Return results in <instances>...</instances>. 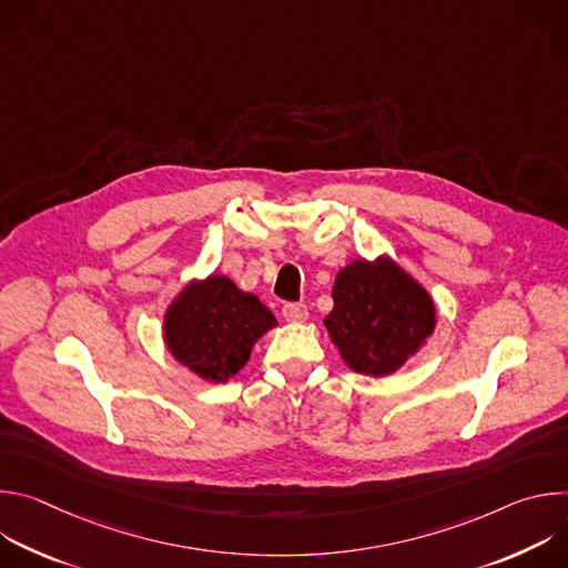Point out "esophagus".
Returning <instances> with one entry per match:
<instances>
[{
	"label": "esophagus",
	"mask_w": 568,
	"mask_h": 568,
	"mask_svg": "<svg viewBox=\"0 0 568 568\" xmlns=\"http://www.w3.org/2000/svg\"><path fill=\"white\" fill-rule=\"evenodd\" d=\"M283 316L287 321H294V323H301L307 318V307L303 303H285L283 305Z\"/></svg>",
	"instance_id": "34e87169"
}]
</instances>
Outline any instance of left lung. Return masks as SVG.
<instances>
[{"label":"left lung","instance_id":"obj_1","mask_svg":"<svg viewBox=\"0 0 568 568\" xmlns=\"http://www.w3.org/2000/svg\"><path fill=\"white\" fill-rule=\"evenodd\" d=\"M333 301L323 323L342 359L362 375L395 373L436 328L429 292L386 256L373 263L359 258L339 270Z\"/></svg>","mask_w":568,"mask_h":568}]
</instances>
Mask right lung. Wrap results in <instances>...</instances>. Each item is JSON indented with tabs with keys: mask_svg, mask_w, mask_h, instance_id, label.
<instances>
[{
	"mask_svg": "<svg viewBox=\"0 0 568 568\" xmlns=\"http://www.w3.org/2000/svg\"><path fill=\"white\" fill-rule=\"evenodd\" d=\"M276 326L258 296L226 276L189 283L164 314L171 355L206 382H229L250 362L254 344Z\"/></svg>",
	"mask_w": 568,
	"mask_h": 568,
	"instance_id": "add662e5",
	"label": "right lung"
}]
</instances>
